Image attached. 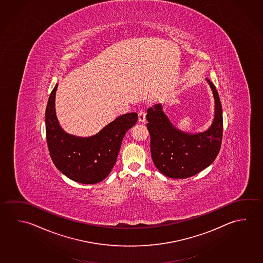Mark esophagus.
I'll return each instance as SVG.
<instances>
[{
	"label": "esophagus",
	"mask_w": 263,
	"mask_h": 263,
	"mask_svg": "<svg viewBox=\"0 0 263 263\" xmlns=\"http://www.w3.org/2000/svg\"><path fill=\"white\" fill-rule=\"evenodd\" d=\"M138 121L144 123L146 121V112L144 111H140L138 112Z\"/></svg>",
	"instance_id": "obj_1"
}]
</instances>
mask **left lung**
<instances>
[{
    "label": "left lung",
    "instance_id": "1",
    "mask_svg": "<svg viewBox=\"0 0 263 263\" xmlns=\"http://www.w3.org/2000/svg\"><path fill=\"white\" fill-rule=\"evenodd\" d=\"M212 88L215 109L214 119L208 130L187 133L176 128L162 111L161 103L147 110V127L151 135V152L157 169L175 179L197 175L211 165L221 148L222 138V109L219 94Z\"/></svg>",
    "mask_w": 263,
    "mask_h": 263
}]
</instances>
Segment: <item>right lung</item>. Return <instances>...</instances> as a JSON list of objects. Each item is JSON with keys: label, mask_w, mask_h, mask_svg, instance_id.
Returning <instances> with one entry per match:
<instances>
[{"label": "right lung", "mask_w": 263, "mask_h": 263, "mask_svg": "<svg viewBox=\"0 0 263 263\" xmlns=\"http://www.w3.org/2000/svg\"><path fill=\"white\" fill-rule=\"evenodd\" d=\"M49 97L45 112L47 144L51 160L62 174L81 184H97L115 166L125 133L136 125L137 112L118 116L96 135L83 138L66 133L56 117L55 94Z\"/></svg>", "instance_id": "1"}]
</instances>
